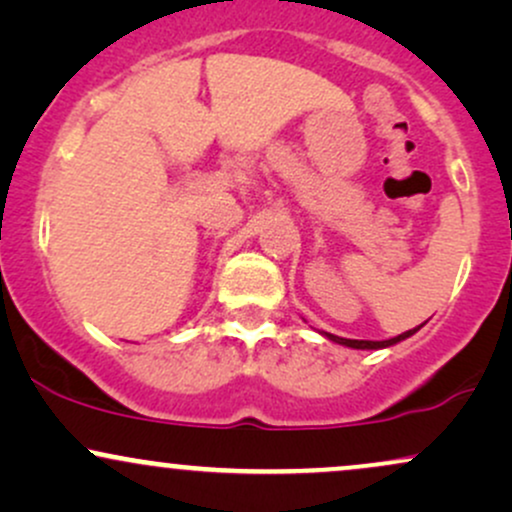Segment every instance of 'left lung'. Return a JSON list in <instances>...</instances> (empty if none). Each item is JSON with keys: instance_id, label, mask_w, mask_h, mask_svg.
I'll return each mask as SVG.
<instances>
[{"instance_id": "obj_1", "label": "left lung", "mask_w": 512, "mask_h": 512, "mask_svg": "<svg viewBox=\"0 0 512 512\" xmlns=\"http://www.w3.org/2000/svg\"><path fill=\"white\" fill-rule=\"evenodd\" d=\"M421 327H424V325H419V327H414V330H407V332L397 334V337H392V339H385V342H368V339H344V337H337V334H330V332H325V337L330 339V342H334V344L351 346V349H385V346H392V344L402 342V339L411 337V334L419 332Z\"/></svg>"}]
</instances>
